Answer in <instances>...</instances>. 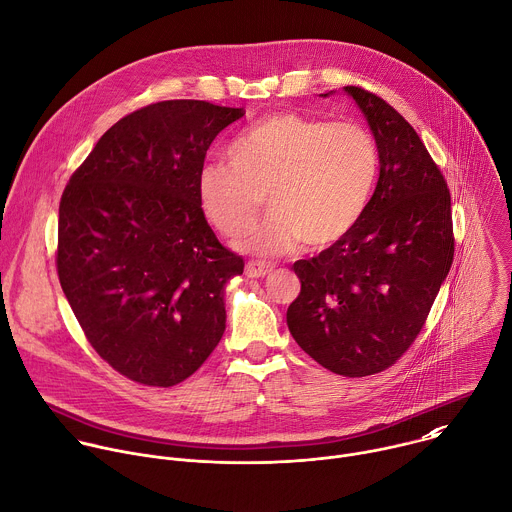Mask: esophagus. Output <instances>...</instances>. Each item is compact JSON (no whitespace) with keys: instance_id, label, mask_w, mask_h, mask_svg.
I'll return each instance as SVG.
<instances>
[{"instance_id":"obj_1","label":"esophagus","mask_w":512,"mask_h":512,"mask_svg":"<svg viewBox=\"0 0 512 512\" xmlns=\"http://www.w3.org/2000/svg\"><path fill=\"white\" fill-rule=\"evenodd\" d=\"M273 271V265H269V263H265V261H249L247 265H245V273L249 275V277H265V275H269Z\"/></svg>"}]
</instances>
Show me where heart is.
<instances>
[{
    "label": "heart",
    "mask_w": 512,
    "mask_h": 512,
    "mask_svg": "<svg viewBox=\"0 0 512 512\" xmlns=\"http://www.w3.org/2000/svg\"><path fill=\"white\" fill-rule=\"evenodd\" d=\"M229 164L199 173L205 219L237 237L267 219L237 247L251 255H281L297 247L319 251L344 239L362 219L378 173L372 134L358 122L277 112L261 118L229 146Z\"/></svg>",
    "instance_id": "heart-1"
}]
</instances>
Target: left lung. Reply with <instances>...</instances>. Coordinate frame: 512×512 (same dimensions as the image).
<instances>
[{
    "mask_svg": "<svg viewBox=\"0 0 512 512\" xmlns=\"http://www.w3.org/2000/svg\"><path fill=\"white\" fill-rule=\"evenodd\" d=\"M374 132L380 179L358 225L311 259L287 309L299 348L325 370L364 378L394 366L422 331L454 259L450 191L408 120L346 86Z\"/></svg>",
    "mask_w": 512,
    "mask_h": 512,
    "instance_id": "obj_1",
    "label": "left lung"
}]
</instances>
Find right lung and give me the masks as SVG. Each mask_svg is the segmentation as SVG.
<instances>
[{"label": "right lung", "mask_w": 512, "mask_h": 512, "mask_svg": "<svg viewBox=\"0 0 512 512\" xmlns=\"http://www.w3.org/2000/svg\"><path fill=\"white\" fill-rule=\"evenodd\" d=\"M243 108L164 100L120 118L74 170L56 269L96 354L124 378L170 388L225 331V285L243 259L223 247L197 195L215 136Z\"/></svg>", "instance_id": "1"}]
</instances>
